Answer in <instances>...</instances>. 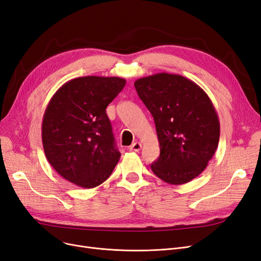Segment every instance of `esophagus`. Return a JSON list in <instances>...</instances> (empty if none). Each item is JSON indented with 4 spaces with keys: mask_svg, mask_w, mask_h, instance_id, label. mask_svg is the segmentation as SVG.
<instances>
[{
    "mask_svg": "<svg viewBox=\"0 0 261 261\" xmlns=\"http://www.w3.org/2000/svg\"><path fill=\"white\" fill-rule=\"evenodd\" d=\"M141 148H142V144H141L140 142L133 143L132 145L129 147V149H130L131 151H140V150H141Z\"/></svg>",
    "mask_w": 261,
    "mask_h": 261,
    "instance_id": "1",
    "label": "esophagus"
}]
</instances>
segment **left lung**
Listing matches in <instances>:
<instances>
[{"instance_id": "1", "label": "left lung", "mask_w": 261, "mask_h": 261, "mask_svg": "<svg viewBox=\"0 0 261 261\" xmlns=\"http://www.w3.org/2000/svg\"><path fill=\"white\" fill-rule=\"evenodd\" d=\"M153 117L160 156L151 171L171 185H181L204 171L218 146L220 125L205 91L177 74L158 73L134 83Z\"/></svg>"}]
</instances>
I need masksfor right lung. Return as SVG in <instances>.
Listing matches in <instances>:
<instances>
[{"mask_svg":"<svg viewBox=\"0 0 261 261\" xmlns=\"http://www.w3.org/2000/svg\"><path fill=\"white\" fill-rule=\"evenodd\" d=\"M124 85L120 77L84 76L66 82L53 95L42 122L43 147L66 180L94 188L112 174L120 152L106 108Z\"/></svg>","mask_w":261,"mask_h":261,"instance_id":"1","label":"right lung"}]
</instances>
